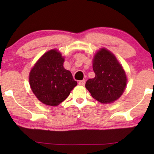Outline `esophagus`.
<instances>
[{
	"instance_id": "1",
	"label": "esophagus",
	"mask_w": 154,
	"mask_h": 154,
	"mask_svg": "<svg viewBox=\"0 0 154 154\" xmlns=\"http://www.w3.org/2000/svg\"><path fill=\"white\" fill-rule=\"evenodd\" d=\"M85 83V80H82V81H80L79 82V84L81 85H84Z\"/></svg>"
}]
</instances>
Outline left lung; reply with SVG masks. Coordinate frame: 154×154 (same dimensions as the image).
Listing matches in <instances>:
<instances>
[{
  "instance_id": "obj_1",
  "label": "left lung",
  "mask_w": 154,
  "mask_h": 154,
  "mask_svg": "<svg viewBox=\"0 0 154 154\" xmlns=\"http://www.w3.org/2000/svg\"><path fill=\"white\" fill-rule=\"evenodd\" d=\"M92 69L95 76L85 83L92 97L103 104L117 100L125 90L127 77L114 54L106 48H101L94 56Z\"/></svg>"
}]
</instances>
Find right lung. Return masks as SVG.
<instances>
[{
	"label": "right lung",
	"mask_w": 154,
	"mask_h": 154,
	"mask_svg": "<svg viewBox=\"0 0 154 154\" xmlns=\"http://www.w3.org/2000/svg\"><path fill=\"white\" fill-rule=\"evenodd\" d=\"M64 62L57 50H50L37 61L29 73L31 90L40 102L48 106H57L77 85L71 73L64 69Z\"/></svg>",
	"instance_id": "obj_1"
}]
</instances>
